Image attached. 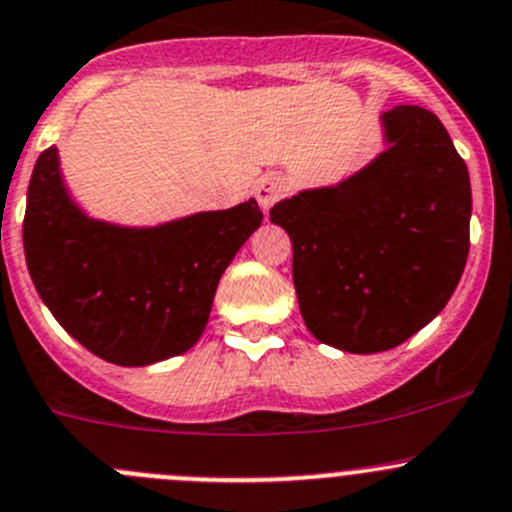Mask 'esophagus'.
I'll return each mask as SVG.
<instances>
[{"instance_id":"esophagus-1","label":"esophagus","mask_w":512,"mask_h":512,"mask_svg":"<svg viewBox=\"0 0 512 512\" xmlns=\"http://www.w3.org/2000/svg\"><path fill=\"white\" fill-rule=\"evenodd\" d=\"M285 192H287V182H285V177H280V175H265V177H260L255 185V197H257V202H260L262 212H270V207L275 205L277 200H282V197H285Z\"/></svg>"}]
</instances>
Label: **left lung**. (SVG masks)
Masks as SVG:
<instances>
[{
    "mask_svg": "<svg viewBox=\"0 0 512 512\" xmlns=\"http://www.w3.org/2000/svg\"><path fill=\"white\" fill-rule=\"evenodd\" d=\"M388 150L340 185L277 202L307 330L337 350H390L428 325L470 250V177L433 112H382Z\"/></svg>",
    "mask_w": 512,
    "mask_h": 512,
    "instance_id": "left-lung-1",
    "label": "left lung"
}]
</instances>
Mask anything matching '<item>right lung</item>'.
<instances>
[{"instance_id":"obj_1","label":"right lung","mask_w":512,"mask_h":512,"mask_svg":"<svg viewBox=\"0 0 512 512\" xmlns=\"http://www.w3.org/2000/svg\"><path fill=\"white\" fill-rule=\"evenodd\" d=\"M260 222L255 200L157 227L92 220L69 197L49 147L29 180L24 257L74 340L114 365L140 367L200 340L222 272Z\"/></svg>"}]
</instances>
